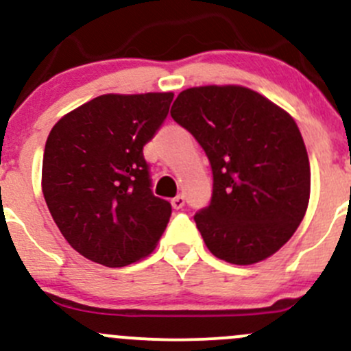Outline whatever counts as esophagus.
I'll return each mask as SVG.
<instances>
[{
	"instance_id": "esophagus-1",
	"label": "esophagus",
	"mask_w": 351,
	"mask_h": 351,
	"mask_svg": "<svg viewBox=\"0 0 351 351\" xmlns=\"http://www.w3.org/2000/svg\"><path fill=\"white\" fill-rule=\"evenodd\" d=\"M171 205L175 208H182L185 205V197L183 195H176L175 198H171Z\"/></svg>"
}]
</instances>
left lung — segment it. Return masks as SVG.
Returning a JSON list of instances; mask_svg holds the SVG:
<instances>
[{"mask_svg":"<svg viewBox=\"0 0 351 351\" xmlns=\"http://www.w3.org/2000/svg\"><path fill=\"white\" fill-rule=\"evenodd\" d=\"M171 117L210 161V204L193 215L208 251L232 265L277 253L309 204L311 166L295 120L238 84L189 88Z\"/></svg>","mask_w":351,"mask_h":351,"instance_id":"1","label":"left lung"}]
</instances>
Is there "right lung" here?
<instances>
[{
	"mask_svg": "<svg viewBox=\"0 0 351 351\" xmlns=\"http://www.w3.org/2000/svg\"><path fill=\"white\" fill-rule=\"evenodd\" d=\"M171 101L173 93L101 95L52 127L42 192L66 241L88 260L127 267L165 232L171 204L153 195L143 147Z\"/></svg>",
	"mask_w": 351,
	"mask_h": 351,
	"instance_id": "1",
	"label": "right lung"
}]
</instances>
